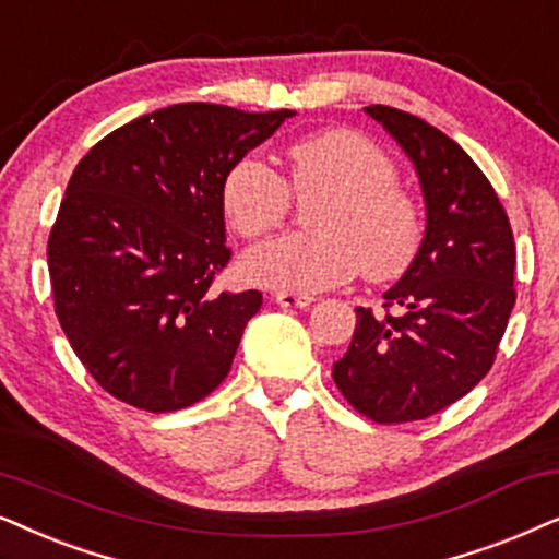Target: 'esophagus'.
<instances>
[{
    "label": "esophagus",
    "mask_w": 559,
    "mask_h": 559,
    "mask_svg": "<svg viewBox=\"0 0 559 559\" xmlns=\"http://www.w3.org/2000/svg\"><path fill=\"white\" fill-rule=\"evenodd\" d=\"M273 301L278 304V307H284V309H307L311 301V296H301V294H286V292H281V294H275L273 296Z\"/></svg>",
    "instance_id": "1"
}]
</instances>
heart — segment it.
Segmentation results:
<instances>
[{"mask_svg":"<svg viewBox=\"0 0 559 559\" xmlns=\"http://www.w3.org/2000/svg\"><path fill=\"white\" fill-rule=\"evenodd\" d=\"M317 199L309 225L258 242L242 258L252 284L286 294H317L353 278L360 267L383 281L406 271L421 245V212L396 181V166L355 130H326L286 151V178L245 155L222 181V206L237 233L258 237L278 227L294 198Z\"/></svg>","mask_w":559,"mask_h":559,"instance_id":"1","label":"heart"}]
</instances>
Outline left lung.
<instances>
[{
	"label": "left lung",
	"mask_w": 559,
	"mask_h": 559,
	"mask_svg": "<svg viewBox=\"0 0 559 559\" xmlns=\"http://www.w3.org/2000/svg\"><path fill=\"white\" fill-rule=\"evenodd\" d=\"M366 111L414 160L427 233L383 311L355 309L332 378L370 421L406 424L455 404L493 366L516 301V248L496 189L455 140L385 104Z\"/></svg>",
	"instance_id": "left-lung-1"
}]
</instances>
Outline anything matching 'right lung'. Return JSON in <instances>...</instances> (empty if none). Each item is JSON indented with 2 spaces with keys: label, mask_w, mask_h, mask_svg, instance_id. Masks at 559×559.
Segmentation results:
<instances>
[{
  "label": "right lung",
  "mask_w": 559,
  "mask_h": 559,
  "mask_svg": "<svg viewBox=\"0 0 559 559\" xmlns=\"http://www.w3.org/2000/svg\"><path fill=\"white\" fill-rule=\"evenodd\" d=\"M292 109L174 104L99 140L73 170L48 237L53 307L109 396L178 412L225 381L263 294L217 292L222 181Z\"/></svg>",
  "instance_id": "1"
}]
</instances>
